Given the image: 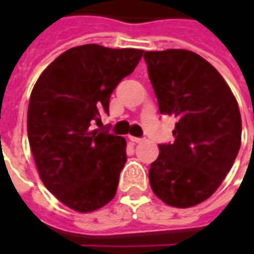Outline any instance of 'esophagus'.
<instances>
[{"label": "esophagus", "instance_id": "34e87169", "mask_svg": "<svg viewBox=\"0 0 254 254\" xmlns=\"http://www.w3.org/2000/svg\"><path fill=\"white\" fill-rule=\"evenodd\" d=\"M129 140L133 141V143H141L144 138L143 137H134V136H129Z\"/></svg>", "mask_w": 254, "mask_h": 254}]
</instances>
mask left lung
Returning <instances> with one entry per match:
<instances>
[{
	"label": "left lung",
	"mask_w": 254,
	"mask_h": 254,
	"mask_svg": "<svg viewBox=\"0 0 254 254\" xmlns=\"http://www.w3.org/2000/svg\"><path fill=\"white\" fill-rule=\"evenodd\" d=\"M144 60L160 114L178 118L174 143L159 144L149 184L171 207H193L212 196L238 155V103L220 73L196 53L145 52Z\"/></svg>",
	"instance_id": "left-lung-1"
}]
</instances>
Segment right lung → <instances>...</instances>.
Masks as SVG:
<instances>
[{"instance_id": "right-lung-1", "label": "right lung", "mask_w": 254, "mask_h": 254, "mask_svg": "<svg viewBox=\"0 0 254 254\" xmlns=\"http://www.w3.org/2000/svg\"><path fill=\"white\" fill-rule=\"evenodd\" d=\"M143 57L138 49L72 47L42 73L27 114L31 151L45 187L77 212L99 209L116 196L127 162L121 136L94 130L110 96Z\"/></svg>"}]
</instances>
